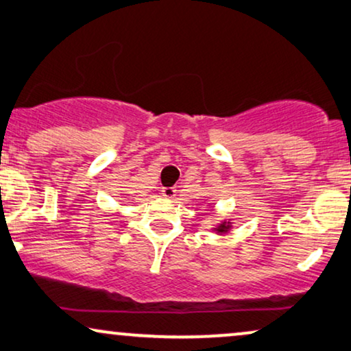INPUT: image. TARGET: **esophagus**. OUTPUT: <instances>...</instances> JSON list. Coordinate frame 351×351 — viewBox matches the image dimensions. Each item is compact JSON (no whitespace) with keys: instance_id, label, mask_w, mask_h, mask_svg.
<instances>
[{"instance_id":"34e87169","label":"esophagus","mask_w":351,"mask_h":351,"mask_svg":"<svg viewBox=\"0 0 351 351\" xmlns=\"http://www.w3.org/2000/svg\"><path fill=\"white\" fill-rule=\"evenodd\" d=\"M162 195H164L165 199H175L176 189L175 187H164V189H162Z\"/></svg>"}]
</instances>
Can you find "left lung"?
<instances>
[{"instance_id":"left-lung-1","label":"left lung","mask_w":351,"mask_h":351,"mask_svg":"<svg viewBox=\"0 0 351 351\" xmlns=\"http://www.w3.org/2000/svg\"><path fill=\"white\" fill-rule=\"evenodd\" d=\"M232 229H234V223H232V219H224V221H221V223L215 224L213 227H211V230H213L215 234H218V235L229 234Z\"/></svg>"}]
</instances>
